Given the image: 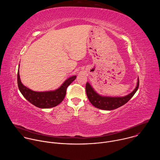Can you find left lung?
Returning a JSON list of instances; mask_svg holds the SVG:
<instances>
[{
  "instance_id": "1",
  "label": "left lung",
  "mask_w": 160,
  "mask_h": 160,
  "mask_svg": "<svg viewBox=\"0 0 160 160\" xmlns=\"http://www.w3.org/2000/svg\"><path fill=\"white\" fill-rule=\"evenodd\" d=\"M139 80H138V85H137V87L132 92L125 97L122 98H111L101 96L95 92L94 90L88 83H86L85 90L88 99L93 106L101 109L112 110L126 104L137 92V90L139 88Z\"/></svg>"
}]
</instances>
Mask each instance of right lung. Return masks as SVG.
Returning <instances> with one entry per match:
<instances>
[{
  "label": "right lung",
  "mask_w": 160,
  "mask_h": 160,
  "mask_svg": "<svg viewBox=\"0 0 160 160\" xmlns=\"http://www.w3.org/2000/svg\"><path fill=\"white\" fill-rule=\"evenodd\" d=\"M76 78L73 76L68 78L58 89L49 92H35L22 84L19 71L18 72V85L24 98L34 106L40 108H50L56 106L64 99L68 87Z\"/></svg>",
  "instance_id": "right-lung-1"
}]
</instances>
